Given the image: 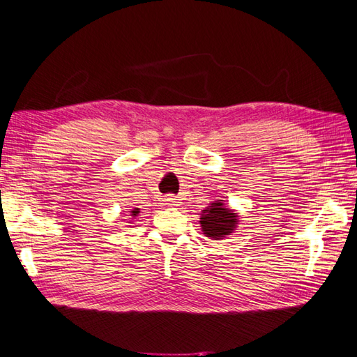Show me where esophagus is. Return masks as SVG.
Masks as SVG:
<instances>
[{"mask_svg":"<svg viewBox=\"0 0 357 357\" xmlns=\"http://www.w3.org/2000/svg\"><path fill=\"white\" fill-rule=\"evenodd\" d=\"M165 201V204H167L169 206H176L178 205V199L176 197H173V196H167L164 199Z\"/></svg>","mask_w":357,"mask_h":357,"instance_id":"34e87169","label":"esophagus"}]
</instances>
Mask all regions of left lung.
<instances>
[{"instance_id": "1", "label": "left lung", "mask_w": 357, "mask_h": 357, "mask_svg": "<svg viewBox=\"0 0 357 357\" xmlns=\"http://www.w3.org/2000/svg\"><path fill=\"white\" fill-rule=\"evenodd\" d=\"M237 223V214L227 208L222 202H214L204 210L201 218V227L206 237L219 240L233 233Z\"/></svg>"}]
</instances>
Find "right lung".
<instances>
[{"mask_svg": "<svg viewBox=\"0 0 357 357\" xmlns=\"http://www.w3.org/2000/svg\"><path fill=\"white\" fill-rule=\"evenodd\" d=\"M130 213H132V216H137V214H138L139 211H138V208H135L134 211H130Z\"/></svg>", "mask_w": 357, "mask_h": 357, "instance_id": "obj_1", "label": "right lung"}]
</instances>
